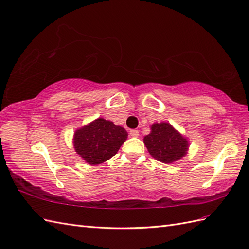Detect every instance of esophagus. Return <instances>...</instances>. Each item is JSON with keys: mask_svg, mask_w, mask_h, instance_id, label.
I'll return each instance as SVG.
<instances>
[{"mask_svg": "<svg viewBox=\"0 0 249 249\" xmlns=\"http://www.w3.org/2000/svg\"><path fill=\"white\" fill-rule=\"evenodd\" d=\"M129 135H130L131 137L137 138V137H139V130H137V129H130Z\"/></svg>", "mask_w": 249, "mask_h": 249, "instance_id": "obj_1", "label": "esophagus"}]
</instances>
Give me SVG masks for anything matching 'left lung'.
Masks as SVG:
<instances>
[{"instance_id":"8db88e82","label":"left lung","mask_w":249,"mask_h":249,"mask_svg":"<svg viewBox=\"0 0 249 249\" xmlns=\"http://www.w3.org/2000/svg\"><path fill=\"white\" fill-rule=\"evenodd\" d=\"M143 142L150 156L165 164L179 161L187 155L189 148L188 139L167 122L152 124Z\"/></svg>"}]
</instances>
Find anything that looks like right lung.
Instances as JSON below:
<instances>
[{
  "label": "right lung",
  "instance_id": "1",
  "mask_svg": "<svg viewBox=\"0 0 249 249\" xmlns=\"http://www.w3.org/2000/svg\"><path fill=\"white\" fill-rule=\"evenodd\" d=\"M127 136L123 127L98 118L74 131L73 148L86 163L99 165L117 154Z\"/></svg>",
  "mask_w": 249,
  "mask_h": 249
}]
</instances>
